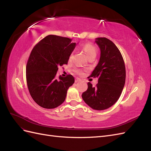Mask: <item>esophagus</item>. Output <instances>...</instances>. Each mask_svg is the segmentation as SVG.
I'll use <instances>...</instances> for the list:
<instances>
[{"label":"esophagus","instance_id":"esophagus-1","mask_svg":"<svg viewBox=\"0 0 151 151\" xmlns=\"http://www.w3.org/2000/svg\"><path fill=\"white\" fill-rule=\"evenodd\" d=\"M81 81V79L78 78V77H77V78H76V79H75V83H78V82H79Z\"/></svg>","mask_w":151,"mask_h":151}]
</instances>
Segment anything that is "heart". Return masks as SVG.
I'll return each instance as SVG.
<instances>
[{
  "label": "heart",
  "instance_id": "obj_1",
  "mask_svg": "<svg viewBox=\"0 0 151 151\" xmlns=\"http://www.w3.org/2000/svg\"><path fill=\"white\" fill-rule=\"evenodd\" d=\"M83 50L85 52L86 55L88 56V57L89 58L91 56H93V55H96V49L94 47V45H93L91 43H86L84 45L83 47ZM72 57V54H71L70 57H69V60H71ZM76 72L77 73H78L79 74H83V72H82L81 70H76Z\"/></svg>",
  "mask_w": 151,
  "mask_h": 151
}]
</instances>
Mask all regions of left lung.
<instances>
[{"instance_id": "left-lung-1", "label": "left lung", "mask_w": 151, "mask_h": 151, "mask_svg": "<svg viewBox=\"0 0 151 151\" xmlns=\"http://www.w3.org/2000/svg\"><path fill=\"white\" fill-rule=\"evenodd\" d=\"M95 40L100 50V58L91 77H97L98 83L93 87L88 83V88L82 98L91 108L104 110L113 106L120 96L125 83V66L120 50L111 40L106 38Z\"/></svg>"}]
</instances>
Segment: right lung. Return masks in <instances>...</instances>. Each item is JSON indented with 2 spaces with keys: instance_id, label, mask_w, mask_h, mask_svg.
I'll list each match as a JSON object with an SVG mask.
<instances>
[{
  "instance_id": "obj_1",
  "label": "right lung",
  "mask_w": 151,
  "mask_h": 151,
  "mask_svg": "<svg viewBox=\"0 0 151 151\" xmlns=\"http://www.w3.org/2000/svg\"><path fill=\"white\" fill-rule=\"evenodd\" d=\"M72 40L50 35L32 50L26 65V81L32 98L41 107L53 109L60 106L74 83L72 75L56 77L58 67L67 64L76 46Z\"/></svg>"
}]
</instances>
